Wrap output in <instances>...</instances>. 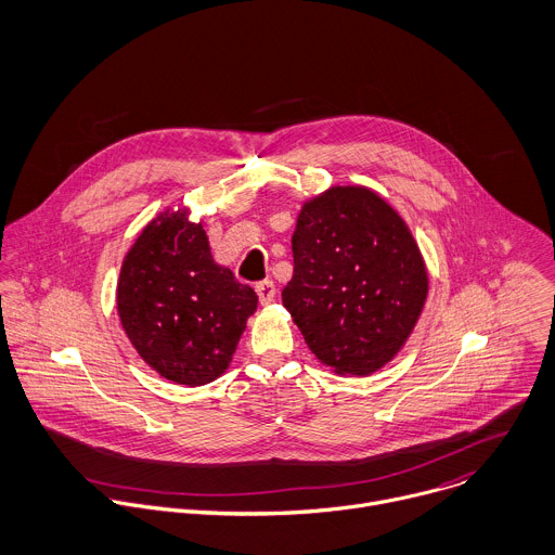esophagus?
<instances>
[{
  "mask_svg": "<svg viewBox=\"0 0 555 555\" xmlns=\"http://www.w3.org/2000/svg\"><path fill=\"white\" fill-rule=\"evenodd\" d=\"M256 293H258V297H260L262 304H271V301L275 299L278 288H275L273 280H262V282L256 284Z\"/></svg>",
  "mask_w": 555,
  "mask_h": 555,
  "instance_id": "34e87169",
  "label": "esophagus"
}]
</instances>
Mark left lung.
<instances>
[{"mask_svg":"<svg viewBox=\"0 0 555 555\" xmlns=\"http://www.w3.org/2000/svg\"><path fill=\"white\" fill-rule=\"evenodd\" d=\"M291 245L295 267L282 301L310 352L350 376L389 363L428 293L404 220L376 192L337 185L301 207Z\"/></svg>","mask_w":555,"mask_h":555,"instance_id":"8db88e82","label":"left lung"}]
</instances>
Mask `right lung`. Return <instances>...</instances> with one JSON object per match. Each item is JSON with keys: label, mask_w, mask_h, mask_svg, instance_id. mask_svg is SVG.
I'll list each match as a JSON object with an SVG mask.
<instances>
[{"label": "right lung", "mask_w": 555, "mask_h": 555, "mask_svg": "<svg viewBox=\"0 0 555 555\" xmlns=\"http://www.w3.org/2000/svg\"><path fill=\"white\" fill-rule=\"evenodd\" d=\"M256 306V291L214 262L188 211L151 220L122 262V327L140 357L179 385H205L228 370Z\"/></svg>", "instance_id": "right-lung-1"}]
</instances>
